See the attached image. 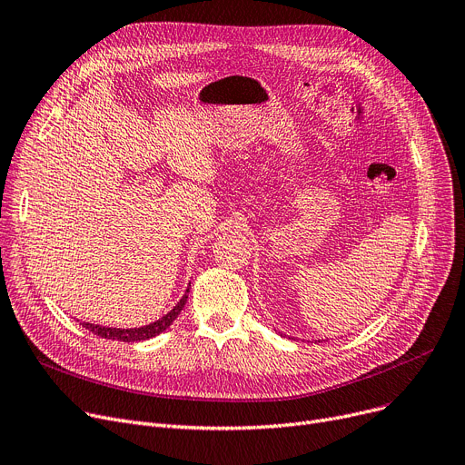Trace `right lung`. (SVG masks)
Segmentation results:
<instances>
[{"mask_svg": "<svg viewBox=\"0 0 465 465\" xmlns=\"http://www.w3.org/2000/svg\"><path fill=\"white\" fill-rule=\"evenodd\" d=\"M188 300V290L186 294L183 296V300L171 309L165 316H162L160 321L149 324V326H141V328H130V330H122V328H105V326H97V324H90V322H84L83 326L86 330H90L92 333L100 335V337H105V339H113V341H124V343H134V341H143V339H151L158 333H162L163 330H167L171 324H173V321L179 316V312L183 311L184 303Z\"/></svg>", "mask_w": 465, "mask_h": 465, "instance_id": "add662e5", "label": "right lung"}]
</instances>
